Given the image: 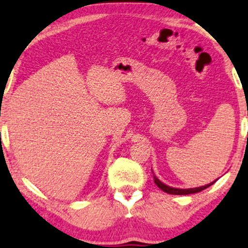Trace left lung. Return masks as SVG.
Instances as JSON below:
<instances>
[{"mask_svg": "<svg viewBox=\"0 0 248 248\" xmlns=\"http://www.w3.org/2000/svg\"><path fill=\"white\" fill-rule=\"evenodd\" d=\"M217 180V179H216ZM215 180V182H216ZM215 182L209 183V184L204 185V186H200V187H194V188H176V187H171V186H168L166 184L161 182L160 179H157L156 176H154V183L157 185L158 188H161L162 191H164L166 193L169 194H176V195H186V194H193V193H198V192L203 191L204 188L209 187L210 185H213Z\"/></svg>", "mask_w": 248, "mask_h": 248, "instance_id": "left-lung-1", "label": "left lung"}]
</instances>
